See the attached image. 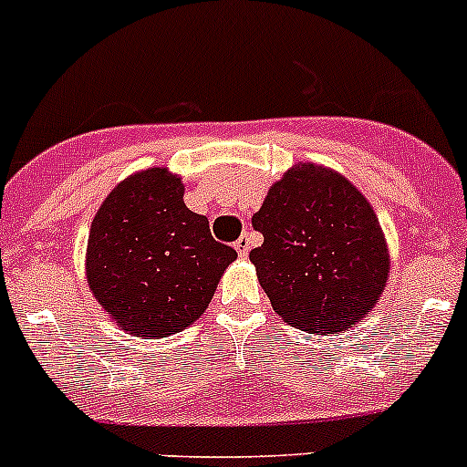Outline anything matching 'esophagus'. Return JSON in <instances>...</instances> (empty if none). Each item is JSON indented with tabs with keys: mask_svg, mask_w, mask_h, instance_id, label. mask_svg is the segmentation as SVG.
<instances>
[{
	"mask_svg": "<svg viewBox=\"0 0 467 467\" xmlns=\"http://www.w3.org/2000/svg\"><path fill=\"white\" fill-rule=\"evenodd\" d=\"M234 248H237L239 255L246 257L248 251H251V244H248V237H239L237 242H234Z\"/></svg>",
	"mask_w": 467,
	"mask_h": 467,
	"instance_id": "1",
	"label": "esophagus"
}]
</instances>
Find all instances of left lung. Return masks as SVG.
I'll return each instance as SVG.
<instances>
[{
	"label": "left lung",
	"instance_id": "obj_1",
	"mask_svg": "<svg viewBox=\"0 0 467 467\" xmlns=\"http://www.w3.org/2000/svg\"><path fill=\"white\" fill-rule=\"evenodd\" d=\"M251 262L274 310L310 333L347 330L377 306L390 262L377 214L342 175L298 164L269 189Z\"/></svg>",
	"mask_w": 467,
	"mask_h": 467
}]
</instances>
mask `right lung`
<instances>
[{"mask_svg": "<svg viewBox=\"0 0 467 467\" xmlns=\"http://www.w3.org/2000/svg\"><path fill=\"white\" fill-rule=\"evenodd\" d=\"M180 178L148 169L113 189L90 223L86 278L116 324L137 337L192 326L237 257L189 210Z\"/></svg>", "mask_w": 467, "mask_h": 467, "instance_id": "right-lung-1", "label": "right lung"}]
</instances>
